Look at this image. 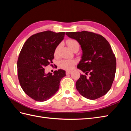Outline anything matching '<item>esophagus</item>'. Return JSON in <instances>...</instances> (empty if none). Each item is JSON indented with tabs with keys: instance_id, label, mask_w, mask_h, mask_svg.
Listing matches in <instances>:
<instances>
[{
	"instance_id": "esophagus-1",
	"label": "esophagus",
	"mask_w": 131,
	"mask_h": 131,
	"mask_svg": "<svg viewBox=\"0 0 131 131\" xmlns=\"http://www.w3.org/2000/svg\"><path fill=\"white\" fill-rule=\"evenodd\" d=\"M71 73V71H66V75H69V74H70Z\"/></svg>"
}]
</instances>
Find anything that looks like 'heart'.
<instances>
[{"label": "heart", "instance_id": "1", "mask_svg": "<svg viewBox=\"0 0 131 131\" xmlns=\"http://www.w3.org/2000/svg\"><path fill=\"white\" fill-rule=\"evenodd\" d=\"M68 46H69L72 51H74L75 49H79L80 44L79 43L77 40L74 39H69L66 41ZM60 48V45H58L54 49V54L55 56L58 55V51ZM76 62L74 60H61L59 62V66L60 68H62L65 70H71L73 68L74 66L75 65Z\"/></svg>", "mask_w": 131, "mask_h": 131}]
</instances>
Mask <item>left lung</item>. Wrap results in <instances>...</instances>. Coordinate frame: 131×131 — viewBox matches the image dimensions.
<instances>
[{"instance_id": "left-lung-1", "label": "left lung", "mask_w": 131, "mask_h": 131, "mask_svg": "<svg viewBox=\"0 0 131 131\" xmlns=\"http://www.w3.org/2000/svg\"><path fill=\"white\" fill-rule=\"evenodd\" d=\"M69 37L79 43L83 54L77 66L80 75L76 88L85 98L96 100L106 94L114 80L116 62L109 43L102 35L82 31L68 32Z\"/></svg>"}]
</instances>
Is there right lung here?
Masks as SVG:
<instances>
[{"mask_svg": "<svg viewBox=\"0 0 131 131\" xmlns=\"http://www.w3.org/2000/svg\"><path fill=\"white\" fill-rule=\"evenodd\" d=\"M65 32L46 31L31 35L22 48L17 61V74L24 92L37 101L43 102L59 89L65 71L46 74L44 68L53 63L54 49L65 37Z\"/></svg>", "mask_w": 131, "mask_h": 131, "instance_id": "obj_1", "label": "right lung"}]
</instances>
